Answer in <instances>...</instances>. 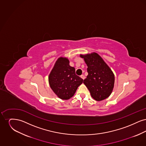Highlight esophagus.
I'll return each instance as SVG.
<instances>
[{
	"label": "esophagus",
	"mask_w": 146,
	"mask_h": 146,
	"mask_svg": "<svg viewBox=\"0 0 146 146\" xmlns=\"http://www.w3.org/2000/svg\"><path fill=\"white\" fill-rule=\"evenodd\" d=\"M80 77H81V78H82L83 80L84 79H85V76H84V75H82V76H80Z\"/></svg>",
	"instance_id": "1"
}]
</instances>
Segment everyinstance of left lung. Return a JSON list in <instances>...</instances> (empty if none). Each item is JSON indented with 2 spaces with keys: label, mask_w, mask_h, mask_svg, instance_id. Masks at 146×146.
<instances>
[{
  "label": "left lung",
  "mask_w": 146,
  "mask_h": 146,
  "mask_svg": "<svg viewBox=\"0 0 146 146\" xmlns=\"http://www.w3.org/2000/svg\"><path fill=\"white\" fill-rule=\"evenodd\" d=\"M87 64L88 75L84 84L91 96L97 101H102L111 94L114 84V75L102 58L96 52L80 55Z\"/></svg>",
  "instance_id": "1"
}]
</instances>
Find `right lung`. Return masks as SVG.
<instances>
[{
	"label": "right lung",
	"instance_id": "right-lung-1",
	"mask_svg": "<svg viewBox=\"0 0 146 146\" xmlns=\"http://www.w3.org/2000/svg\"><path fill=\"white\" fill-rule=\"evenodd\" d=\"M83 79L76 74V70L70 66L67 58L59 57L51 71L49 83L51 89L62 100H68L73 96L78 87Z\"/></svg>",
	"mask_w": 146,
	"mask_h": 146
}]
</instances>
